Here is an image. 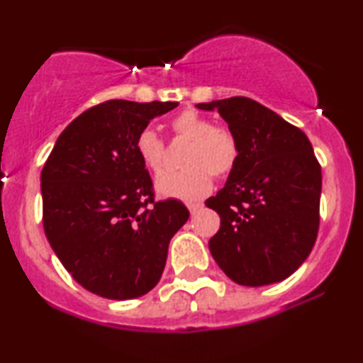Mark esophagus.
<instances>
[{
  "mask_svg": "<svg viewBox=\"0 0 363 363\" xmlns=\"http://www.w3.org/2000/svg\"><path fill=\"white\" fill-rule=\"evenodd\" d=\"M186 206H188V210H190L191 213H195V211H198L201 208V203H196V201H190V203H186Z\"/></svg>",
  "mask_w": 363,
  "mask_h": 363,
  "instance_id": "esophagus-1",
  "label": "esophagus"
}]
</instances>
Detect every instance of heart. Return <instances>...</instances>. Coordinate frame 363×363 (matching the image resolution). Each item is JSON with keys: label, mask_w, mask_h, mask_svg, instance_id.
Returning <instances> with one entry per match:
<instances>
[{"label": "heart", "mask_w": 363, "mask_h": 363, "mask_svg": "<svg viewBox=\"0 0 363 363\" xmlns=\"http://www.w3.org/2000/svg\"><path fill=\"white\" fill-rule=\"evenodd\" d=\"M177 138L190 142L183 157L182 172H170L157 180V190L163 196L198 200L211 190V175L225 178L240 160V143L226 127H218L211 118L195 111H183L172 121ZM135 152L148 170L162 173L167 165L165 143L150 127L142 128L135 137Z\"/></svg>", "instance_id": "1"}]
</instances>
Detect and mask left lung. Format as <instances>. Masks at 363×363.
Segmentation results:
<instances>
[{
    "mask_svg": "<svg viewBox=\"0 0 363 363\" xmlns=\"http://www.w3.org/2000/svg\"><path fill=\"white\" fill-rule=\"evenodd\" d=\"M196 107L216 108L240 143L225 188L205 201L221 218L208 242L211 256L236 284L284 281L311 255L319 231L322 173L309 138L247 97Z\"/></svg>",
    "mask_w": 363,
    "mask_h": 363,
    "instance_id": "1",
    "label": "left lung"
}]
</instances>
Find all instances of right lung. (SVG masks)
<instances>
[{
	"label": "right lung",
	"mask_w": 363,
	"mask_h": 363,
	"mask_svg": "<svg viewBox=\"0 0 363 363\" xmlns=\"http://www.w3.org/2000/svg\"><path fill=\"white\" fill-rule=\"evenodd\" d=\"M178 102L107 101L59 135L41 172L43 225L69 274L94 294L135 299L160 281L168 245L190 211L155 201L137 133Z\"/></svg>",
	"instance_id": "obj_1"
}]
</instances>
